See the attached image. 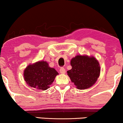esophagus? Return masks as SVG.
<instances>
[{
	"label": "esophagus",
	"mask_w": 123,
	"mask_h": 123,
	"mask_svg": "<svg viewBox=\"0 0 123 123\" xmlns=\"http://www.w3.org/2000/svg\"><path fill=\"white\" fill-rule=\"evenodd\" d=\"M59 72H60V73H61V74H64L65 73V68H64V67H62V68L60 69Z\"/></svg>",
	"instance_id": "obj_1"
}]
</instances>
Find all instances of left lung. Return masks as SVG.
<instances>
[{
    "mask_svg": "<svg viewBox=\"0 0 123 123\" xmlns=\"http://www.w3.org/2000/svg\"><path fill=\"white\" fill-rule=\"evenodd\" d=\"M72 68L67 72L77 88L84 90L95 83L100 73L98 62L94 57L77 55L70 62Z\"/></svg>",
    "mask_w": 123,
    "mask_h": 123,
    "instance_id": "8db88e82",
    "label": "left lung"
}]
</instances>
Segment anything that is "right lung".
I'll use <instances>...</instances> for the list:
<instances>
[{"label":"right lung","instance_id":"add662e5","mask_svg":"<svg viewBox=\"0 0 123 123\" xmlns=\"http://www.w3.org/2000/svg\"><path fill=\"white\" fill-rule=\"evenodd\" d=\"M58 74L47 62L41 61L28 65L24 71V78L30 87L43 91L49 88Z\"/></svg>","mask_w":123,"mask_h":123}]
</instances>
